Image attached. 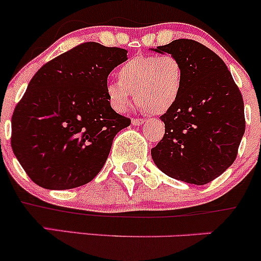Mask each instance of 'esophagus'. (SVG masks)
<instances>
[{
  "label": "esophagus",
  "mask_w": 261,
  "mask_h": 261,
  "mask_svg": "<svg viewBox=\"0 0 261 261\" xmlns=\"http://www.w3.org/2000/svg\"><path fill=\"white\" fill-rule=\"evenodd\" d=\"M145 122V120H143V118H133V121H131V123L135 126H139L141 125V123Z\"/></svg>",
  "instance_id": "esophagus-1"
}]
</instances>
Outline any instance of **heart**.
<instances>
[{"mask_svg":"<svg viewBox=\"0 0 261 261\" xmlns=\"http://www.w3.org/2000/svg\"><path fill=\"white\" fill-rule=\"evenodd\" d=\"M118 81L106 84L111 106L123 112L134 98L149 114H164L179 98L184 73L180 62L170 54L135 57L123 63Z\"/></svg>","mask_w":261,"mask_h":261,"instance_id":"heart-1","label":"heart"}]
</instances>
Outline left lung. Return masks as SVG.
Returning a JSON list of instances; mask_svg holds the SVG:
<instances>
[{
  "mask_svg": "<svg viewBox=\"0 0 261 261\" xmlns=\"http://www.w3.org/2000/svg\"><path fill=\"white\" fill-rule=\"evenodd\" d=\"M151 50L174 55L184 73L179 98L160 117L165 134L152 160L168 177L203 186L238 156L245 133L241 92L225 62L198 41L178 39Z\"/></svg>",
  "mask_w": 261,
  "mask_h": 261,
  "instance_id": "left-lung-1",
  "label": "left lung"
}]
</instances>
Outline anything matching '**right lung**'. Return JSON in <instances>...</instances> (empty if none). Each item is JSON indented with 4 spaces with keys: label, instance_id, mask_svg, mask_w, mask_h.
Returning <instances> with one entry per match:
<instances>
[{
    "label": "right lung",
    "instance_id": "right-lung-1",
    "mask_svg": "<svg viewBox=\"0 0 261 261\" xmlns=\"http://www.w3.org/2000/svg\"><path fill=\"white\" fill-rule=\"evenodd\" d=\"M127 50L88 41L44 64L12 115L11 146L30 179L46 189L89 183L130 118L112 110L107 77Z\"/></svg>",
    "mask_w": 261,
    "mask_h": 261
}]
</instances>
